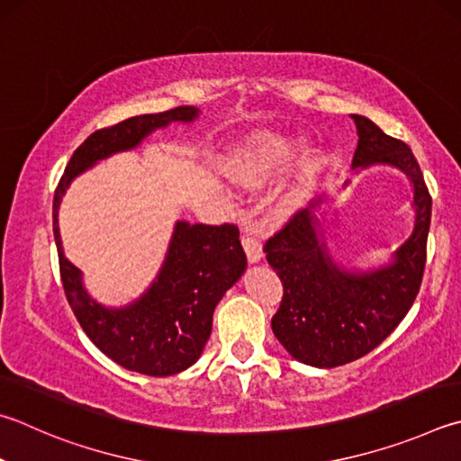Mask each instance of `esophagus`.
Listing matches in <instances>:
<instances>
[{
  "label": "esophagus",
  "mask_w": 461,
  "mask_h": 461,
  "mask_svg": "<svg viewBox=\"0 0 461 461\" xmlns=\"http://www.w3.org/2000/svg\"><path fill=\"white\" fill-rule=\"evenodd\" d=\"M241 246H244L246 254H248V259H249V262H252V264H254V262H259V259H262V256H264L262 244H259L258 236H254V231H249V230L244 231V236H241Z\"/></svg>",
  "instance_id": "obj_1"
}]
</instances>
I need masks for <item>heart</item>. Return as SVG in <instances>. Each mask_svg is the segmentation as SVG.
Here are the masks:
<instances>
[{"mask_svg":"<svg viewBox=\"0 0 461 461\" xmlns=\"http://www.w3.org/2000/svg\"><path fill=\"white\" fill-rule=\"evenodd\" d=\"M286 150V143L280 139H264L259 143L240 149L228 158L225 169L241 185L256 187L264 183L274 167V158Z\"/></svg>","mask_w":461,"mask_h":461,"instance_id":"1","label":"heart"}]
</instances>
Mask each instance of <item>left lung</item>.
Instances as JSON below:
<instances>
[{"mask_svg":"<svg viewBox=\"0 0 461 461\" xmlns=\"http://www.w3.org/2000/svg\"><path fill=\"white\" fill-rule=\"evenodd\" d=\"M350 119L358 132L353 169L381 163L403 171L413 183L415 225L393 262L371 272L347 270L329 254L314 212L322 197L266 241V259L284 286L272 330L296 361L318 369L357 361L397 329L420 292L428 256L431 195L411 149L384 135L366 116Z\"/></svg>","mask_w":461,"mask_h":461,"instance_id":"1","label":"left lung"}]
</instances>
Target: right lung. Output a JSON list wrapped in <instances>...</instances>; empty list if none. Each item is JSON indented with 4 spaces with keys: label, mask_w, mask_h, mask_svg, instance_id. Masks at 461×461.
Instances as JSON below:
<instances>
[{
    "label": "right lung",
    "mask_w": 461,
    "mask_h": 461,
    "mask_svg": "<svg viewBox=\"0 0 461 461\" xmlns=\"http://www.w3.org/2000/svg\"><path fill=\"white\" fill-rule=\"evenodd\" d=\"M197 114L195 106H177L157 114L132 116L114 127L92 132L74 150L54 194L58 262L74 316L108 358L124 369L149 376L177 375L202 357L212 334L217 303L248 266L238 225L177 221L165 262L145 294L122 308H106L88 294L82 272L64 256L58 209L70 183L92 165L139 147L155 129L169 122H191Z\"/></svg>",
    "instance_id": "1"
}]
</instances>
